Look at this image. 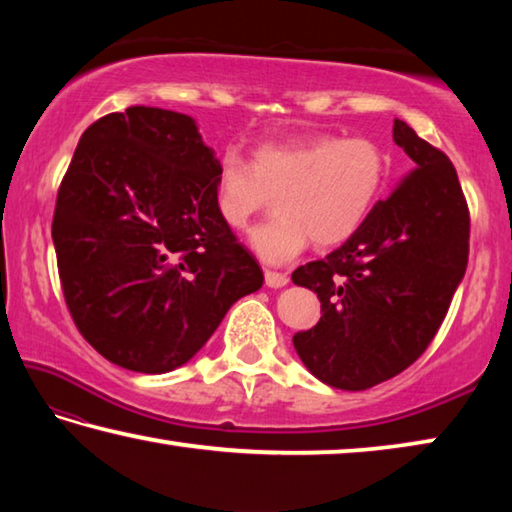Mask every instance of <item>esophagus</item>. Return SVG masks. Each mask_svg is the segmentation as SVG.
Wrapping results in <instances>:
<instances>
[{
  "label": "esophagus",
  "instance_id": "esophagus-1",
  "mask_svg": "<svg viewBox=\"0 0 512 512\" xmlns=\"http://www.w3.org/2000/svg\"><path fill=\"white\" fill-rule=\"evenodd\" d=\"M264 280H266V287L280 289V287H284V284H289V275L287 273H277V271H266Z\"/></svg>",
  "mask_w": 512,
  "mask_h": 512
}]
</instances>
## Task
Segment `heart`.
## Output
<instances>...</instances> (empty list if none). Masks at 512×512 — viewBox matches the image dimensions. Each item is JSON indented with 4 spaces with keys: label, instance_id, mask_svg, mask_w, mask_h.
I'll return each mask as SVG.
<instances>
[{
    "label": "heart",
    "instance_id": "1",
    "mask_svg": "<svg viewBox=\"0 0 512 512\" xmlns=\"http://www.w3.org/2000/svg\"><path fill=\"white\" fill-rule=\"evenodd\" d=\"M386 178V151L372 137L318 133L259 144L250 162L225 153L214 203L230 228H244L277 196L280 216L250 232L248 244L266 264H284L311 239L318 248H334L357 235Z\"/></svg>",
    "mask_w": 512,
    "mask_h": 512
}]
</instances>
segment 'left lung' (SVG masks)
Wrapping results in <instances>:
<instances>
[{"label":"left lung","instance_id":"obj_1","mask_svg":"<svg viewBox=\"0 0 512 512\" xmlns=\"http://www.w3.org/2000/svg\"><path fill=\"white\" fill-rule=\"evenodd\" d=\"M393 140L411 158L400 185L357 235L291 275L323 311L293 348L311 375L341 391H366L420 359L470 255V210L454 164L402 119Z\"/></svg>","mask_w":512,"mask_h":512}]
</instances>
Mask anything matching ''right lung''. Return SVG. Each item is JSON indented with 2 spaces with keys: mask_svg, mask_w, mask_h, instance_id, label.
I'll use <instances>...</instances> for the list:
<instances>
[{
  "mask_svg": "<svg viewBox=\"0 0 512 512\" xmlns=\"http://www.w3.org/2000/svg\"><path fill=\"white\" fill-rule=\"evenodd\" d=\"M219 160L192 117L131 106L81 135L54 223L74 325L101 357L160 375L203 348L264 273L214 203Z\"/></svg>",
  "mask_w": 512,
  "mask_h": 512,
  "instance_id": "add662e5",
  "label": "right lung"
}]
</instances>
